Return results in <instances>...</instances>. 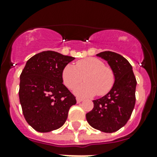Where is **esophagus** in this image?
I'll return each mask as SVG.
<instances>
[{"instance_id": "obj_1", "label": "esophagus", "mask_w": 157, "mask_h": 157, "mask_svg": "<svg viewBox=\"0 0 157 157\" xmlns=\"http://www.w3.org/2000/svg\"><path fill=\"white\" fill-rule=\"evenodd\" d=\"M82 101H83V99H82V98H76V103H80L81 102H82Z\"/></svg>"}]
</instances>
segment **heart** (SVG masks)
I'll use <instances>...</instances> for the list:
<instances>
[{"instance_id":"heart-1","label":"heart","mask_w":157,"mask_h":157,"mask_svg":"<svg viewBox=\"0 0 157 157\" xmlns=\"http://www.w3.org/2000/svg\"><path fill=\"white\" fill-rule=\"evenodd\" d=\"M83 76L86 81L77 86ZM62 78L68 89L76 86L74 93L81 97H90L96 94L103 95L112 89L115 81L113 71L96 58L79 60L75 66L67 64L63 70Z\"/></svg>"}]
</instances>
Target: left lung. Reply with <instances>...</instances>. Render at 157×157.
Segmentation results:
<instances>
[{"mask_svg":"<svg viewBox=\"0 0 157 157\" xmlns=\"http://www.w3.org/2000/svg\"><path fill=\"white\" fill-rule=\"evenodd\" d=\"M96 56L107 62L115 76L112 89L102 98L94 100V108L86 120L94 129L113 133L129 121L135 105L137 81L129 61L119 54L103 51Z\"/></svg>","mask_w":157,"mask_h":157,"instance_id":"1","label":"left lung"}]
</instances>
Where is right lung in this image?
Instances as JSON below:
<instances>
[{
	"mask_svg": "<svg viewBox=\"0 0 157 157\" xmlns=\"http://www.w3.org/2000/svg\"><path fill=\"white\" fill-rule=\"evenodd\" d=\"M75 58L47 50L26 63L20 75L19 101L29 125L46 133L63 125L76 97L63 84L62 72Z\"/></svg>",
	"mask_w": 157,
	"mask_h": 157,
	"instance_id": "right-lung-1",
	"label": "right lung"
}]
</instances>
